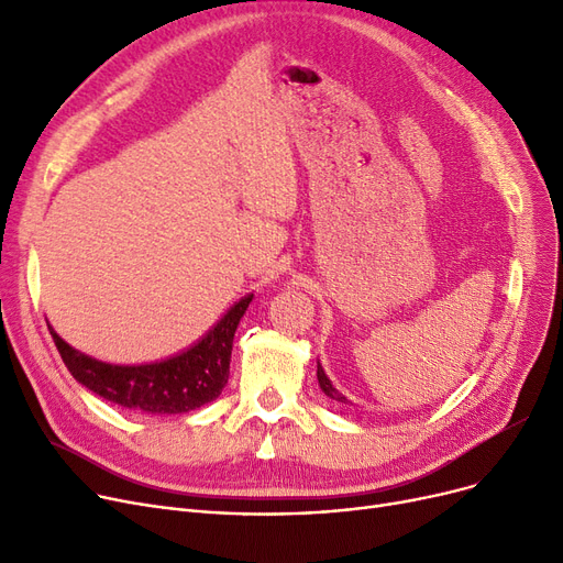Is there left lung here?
I'll list each match as a JSON object with an SVG mask.
<instances>
[{"mask_svg":"<svg viewBox=\"0 0 563 563\" xmlns=\"http://www.w3.org/2000/svg\"><path fill=\"white\" fill-rule=\"evenodd\" d=\"M317 380H319V388L323 390V395H327L329 399H335V401H340V404H346V401H349L342 393L335 390V386L331 383V378L327 376V372H323V367H321L319 361H317Z\"/></svg>","mask_w":563,"mask_h":563,"instance_id":"obj_1","label":"left lung"}]
</instances>
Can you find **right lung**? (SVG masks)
Wrapping results in <instances>:
<instances>
[{
	"mask_svg": "<svg viewBox=\"0 0 563 563\" xmlns=\"http://www.w3.org/2000/svg\"><path fill=\"white\" fill-rule=\"evenodd\" d=\"M253 294L234 303L217 323L187 351L147 365H109L73 349L58 333L49 335L62 353L68 372L102 399L147 416H177L214 401L230 376L234 331L240 327Z\"/></svg>",
	"mask_w": 563,
	"mask_h": 563,
	"instance_id": "obj_1",
	"label": "right lung"
}]
</instances>
